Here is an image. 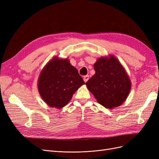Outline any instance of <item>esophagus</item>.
<instances>
[{
	"instance_id": "1",
	"label": "esophagus",
	"mask_w": 159,
	"mask_h": 159,
	"mask_svg": "<svg viewBox=\"0 0 159 159\" xmlns=\"http://www.w3.org/2000/svg\"><path fill=\"white\" fill-rule=\"evenodd\" d=\"M89 75H85V76L84 77V80L85 82H87L88 80H89Z\"/></svg>"
}]
</instances>
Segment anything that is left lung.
<instances>
[{"mask_svg": "<svg viewBox=\"0 0 159 159\" xmlns=\"http://www.w3.org/2000/svg\"><path fill=\"white\" fill-rule=\"evenodd\" d=\"M95 74L85 83L87 88L103 107H119L127 98L131 83L125 70L113 56L102 57L93 65Z\"/></svg>", "mask_w": 159, "mask_h": 159, "instance_id": "8db88e82", "label": "left lung"}]
</instances>
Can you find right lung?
Wrapping results in <instances>:
<instances>
[{"label":"right lung","instance_id":"add662e5","mask_svg":"<svg viewBox=\"0 0 159 159\" xmlns=\"http://www.w3.org/2000/svg\"><path fill=\"white\" fill-rule=\"evenodd\" d=\"M38 89L44 102L51 107L61 109L68 104L72 96L85 84L81 76L68 58L54 57L40 74Z\"/></svg>","mask_w":159,"mask_h":159}]
</instances>
